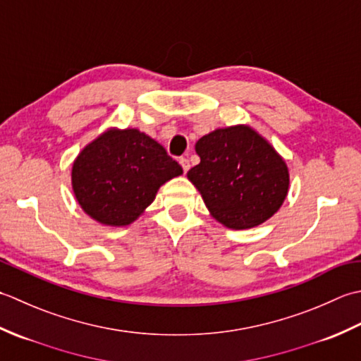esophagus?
I'll list each match as a JSON object with an SVG mask.
<instances>
[{"instance_id":"esophagus-1","label":"esophagus","mask_w":361,"mask_h":361,"mask_svg":"<svg viewBox=\"0 0 361 361\" xmlns=\"http://www.w3.org/2000/svg\"><path fill=\"white\" fill-rule=\"evenodd\" d=\"M179 164H180V166H182L183 173H187V171L190 170V161H188V159L180 157V159H179Z\"/></svg>"}]
</instances>
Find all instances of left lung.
Wrapping results in <instances>:
<instances>
[{
	"mask_svg": "<svg viewBox=\"0 0 361 361\" xmlns=\"http://www.w3.org/2000/svg\"><path fill=\"white\" fill-rule=\"evenodd\" d=\"M200 165L188 179L210 213L231 229L267 221L288 193V168L273 146L246 126L216 129L196 143Z\"/></svg>",
	"mask_w": 361,
	"mask_h": 361,
	"instance_id": "8db88e82",
	"label": "left lung"
}]
</instances>
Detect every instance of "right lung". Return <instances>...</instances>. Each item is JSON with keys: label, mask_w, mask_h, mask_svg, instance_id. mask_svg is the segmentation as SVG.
I'll use <instances>...</instances> for the list:
<instances>
[{"label": "right lung", "mask_w": 361, "mask_h": 361, "mask_svg": "<svg viewBox=\"0 0 361 361\" xmlns=\"http://www.w3.org/2000/svg\"><path fill=\"white\" fill-rule=\"evenodd\" d=\"M182 174L164 146L137 129H110L73 164V190L92 218L128 226L154 201L160 185Z\"/></svg>", "instance_id": "obj_1"}]
</instances>
